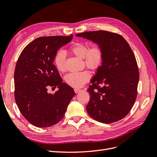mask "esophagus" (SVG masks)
I'll use <instances>...</instances> for the list:
<instances>
[{
	"label": "esophagus",
	"instance_id": "esophagus-1",
	"mask_svg": "<svg viewBox=\"0 0 157 157\" xmlns=\"http://www.w3.org/2000/svg\"><path fill=\"white\" fill-rule=\"evenodd\" d=\"M74 91H75V93H78V92H80L82 91V90L78 89V88H75V89H74Z\"/></svg>",
	"mask_w": 157,
	"mask_h": 157
}]
</instances>
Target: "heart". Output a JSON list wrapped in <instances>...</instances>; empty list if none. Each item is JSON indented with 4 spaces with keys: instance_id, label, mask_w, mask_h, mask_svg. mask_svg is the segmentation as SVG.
I'll return each mask as SVG.
<instances>
[{
    "instance_id": "b5f03b06",
    "label": "heart",
    "mask_w": 157,
    "mask_h": 157,
    "mask_svg": "<svg viewBox=\"0 0 157 157\" xmlns=\"http://www.w3.org/2000/svg\"><path fill=\"white\" fill-rule=\"evenodd\" d=\"M71 53L78 58L84 59L87 67L96 69L100 67L103 59V50L101 46L95 44L89 48V46L84 42H77L71 47ZM65 53L59 50L57 52L54 58V64L56 69L60 72L65 71ZM90 75L88 71L80 72L70 73L65 76V82L69 86L79 88L86 83L90 79Z\"/></svg>"
}]
</instances>
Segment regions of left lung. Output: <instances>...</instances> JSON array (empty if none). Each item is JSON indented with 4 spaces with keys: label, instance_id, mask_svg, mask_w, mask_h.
I'll use <instances>...</instances> for the list:
<instances>
[{
    "label": "left lung",
    "instance_id": "left-lung-1",
    "mask_svg": "<svg viewBox=\"0 0 157 157\" xmlns=\"http://www.w3.org/2000/svg\"><path fill=\"white\" fill-rule=\"evenodd\" d=\"M76 36L100 45L103 50L101 65L88 89V115L105 124L121 120L130 111L137 97L139 71L134 52L124 38L117 33L97 31Z\"/></svg>",
    "mask_w": 157,
    "mask_h": 157
}]
</instances>
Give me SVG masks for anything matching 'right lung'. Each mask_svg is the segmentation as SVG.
Returning a JSON list of instances; mask_svg holds the SVG:
<instances>
[{"label":"right lung","mask_w":157,"mask_h":157,"mask_svg":"<svg viewBox=\"0 0 157 157\" xmlns=\"http://www.w3.org/2000/svg\"><path fill=\"white\" fill-rule=\"evenodd\" d=\"M73 36L37 38L23 50L17 59L14 71L15 100L22 115L36 127H50L59 122L76 94L62 82L53 64L57 51ZM49 86H58L59 90L49 94Z\"/></svg>","instance_id":"add662e5"}]
</instances>
